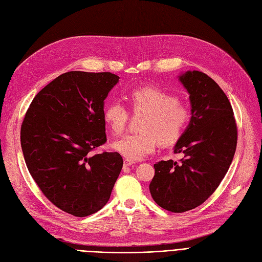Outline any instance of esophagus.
<instances>
[{
	"instance_id": "34e87169",
	"label": "esophagus",
	"mask_w": 262,
	"mask_h": 262,
	"mask_svg": "<svg viewBox=\"0 0 262 262\" xmlns=\"http://www.w3.org/2000/svg\"><path fill=\"white\" fill-rule=\"evenodd\" d=\"M134 162L131 161V160H128V159H124L123 161V167H130V166H133Z\"/></svg>"
}]
</instances>
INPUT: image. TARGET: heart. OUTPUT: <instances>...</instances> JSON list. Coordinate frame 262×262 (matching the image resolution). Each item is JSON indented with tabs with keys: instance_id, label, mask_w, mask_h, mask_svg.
Masks as SVG:
<instances>
[{
	"instance_id": "heart-1",
	"label": "heart",
	"mask_w": 262,
	"mask_h": 262,
	"mask_svg": "<svg viewBox=\"0 0 262 262\" xmlns=\"http://www.w3.org/2000/svg\"><path fill=\"white\" fill-rule=\"evenodd\" d=\"M128 100L134 112L145 113L138 134L125 135L116 141L113 147L124 158L138 161L154 152L158 142L170 145L184 132L188 121L187 108L176 97L154 86L132 90ZM104 120L116 135L123 132L128 121V111L119 102H112L104 108Z\"/></svg>"
}]
</instances>
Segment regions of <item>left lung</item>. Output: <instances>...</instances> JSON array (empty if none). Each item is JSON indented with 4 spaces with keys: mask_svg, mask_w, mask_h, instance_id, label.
<instances>
[{
    "mask_svg": "<svg viewBox=\"0 0 262 262\" xmlns=\"http://www.w3.org/2000/svg\"><path fill=\"white\" fill-rule=\"evenodd\" d=\"M178 78L192 115L173 147L184 157L155 164L149 192L161 208L184 212L202 205L221 183L235 154L237 128L229 98L210 77L188 70Z\"/></svg>",
    "mask_w": 262,
    "mask_h": 262,
    "instance_id": "8db88e82",
    "label": "left lung"
}]
</instances>
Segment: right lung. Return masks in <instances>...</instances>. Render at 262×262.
Returning a JSON list of instances; mask_svg holds the SVG:
<instances>
[{
    "label": "right lung",
    "mask_w": 262,
    "mask_h": 262,
    "mask_svg": "<svg viewBox=\"0 0 262 262\" xmlns=\"http://www.w3.org/2000/svg\"><path fill=\"white\" fill-rule=\"evenodd\" d=\"M118 81L111 73L62 74L35 95L21 124L31 177L52 204L76 217L103 208L122 169L119 152L89 154L106 142L104 101Z\"/></svg>",
    "instance_id": "right-lung-1"
}]
</instances>
